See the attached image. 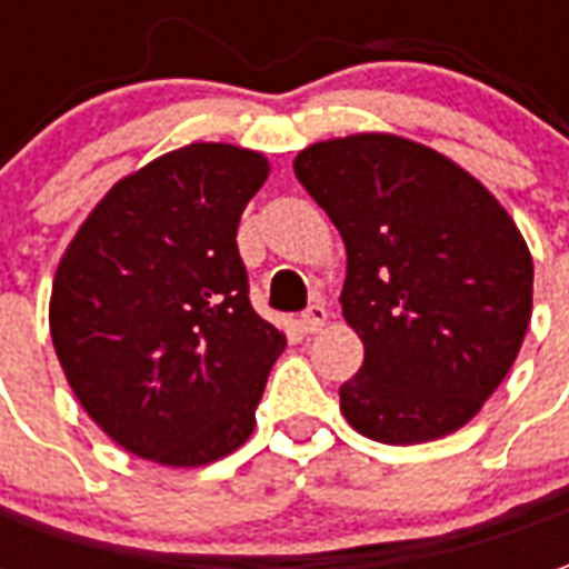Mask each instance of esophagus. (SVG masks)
<instances>
[{
    "label": "esophagus",
    "instance_id": "1",
    "mask_svg": "<svg viewBox=\"0 0 569 569\" xmlns=\"http://www.w3.org/2000/svg\"><path fill=\"white\" fill-rule=\"evenodd\" d=\"M326 320H329V313H326V308H322V305H310L308 310H305V313H301V329H305V332H320L322 326H326Z\"/></svg>",
    "mask_w": 569,
    "mask_h": 569
}]
</instances>
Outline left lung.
<instances>
[{
	"instance_id": "8db88e82",
	"label": "left lung",
	"mask_w": 569,
	"mask_h": 569,
	"mask_svg": "<svg viewBox=\"0 0 569 569\" xmlns=\"http://www.w3.org/2000/svg\"><path fill=\"white\" fill-rule=\"evenodd\" d=\"M341 231V313L366 359L341 415L366 439L420 445L476 418L521 350L533 259L502 203L441 151L353 133L296 154Z\"/></svg>"
}]
</instances>
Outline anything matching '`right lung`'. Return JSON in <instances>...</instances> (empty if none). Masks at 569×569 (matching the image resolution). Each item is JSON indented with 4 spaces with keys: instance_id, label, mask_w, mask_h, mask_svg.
I'll use <instances>...</instances> for the list:
<instances>
[{
    "instance_id": "right-lung-1",
    "label": "right lung",
    "mask_w": 569,
    "mask_h": 569,
    "mask_svg": "<svg viewBox=\"0 0 569 569\" xmlns=\"http://www.w3.org/2000/svg\"><path fill=\"white\" fill-rule=\"evenodd\" d=\"M271 163L191 142L118 179L57 264L51 338L81 408L124 451L207 466L256 429L286 335L249 305L237 224Z\"/></svg>"
}]
</instances>
